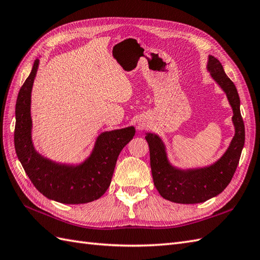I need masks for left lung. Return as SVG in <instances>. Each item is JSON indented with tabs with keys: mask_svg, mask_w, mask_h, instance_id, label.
<instances>
[{
	"mask_svg": "<svg viewBox=\"0 0 260 260\" xmlns=\"http://www.w3.org/2000/svg\"><path fill=\"white\" fill-rule=\"evenodd\" d=\"M208 69L229 98L233 108L235 136L224 156L211 167L184 171L168 162L161 139L148 134L150 167L154 184L166 200L175 203H201L221 193L231 182L241 158L245 143V125L239 110V96L235 84L226 76L223 66L213 56L209 57Z\"/></svg>",
	"mask_w": 260,
	"mask_h": 260,
	"instance_id": "left-lung-1",
	"label": "left lung"
}]
</instances>
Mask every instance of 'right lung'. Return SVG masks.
<instances>
[{
    "label": "right lung",
    "mask_w": 260,
    "mask_h": 260,
    "mask_svg": "<svg viewBox=\"0 0 260 260\" xmlns=\"http://www.w3.org/2000/svg\"><path fill=\"white\" fill-rule=\"evenodd\" d=\"M38 62L37 59L17 95L16 155L32 184L46 198L67 204L94 201L109 189L117 157L135 135V129L127 127L103 133L99 136L91 157L78 167L57 165L37 154L30 139V92Z\"/></svg>",
    "instance_id": "1"
}]
</instances>
